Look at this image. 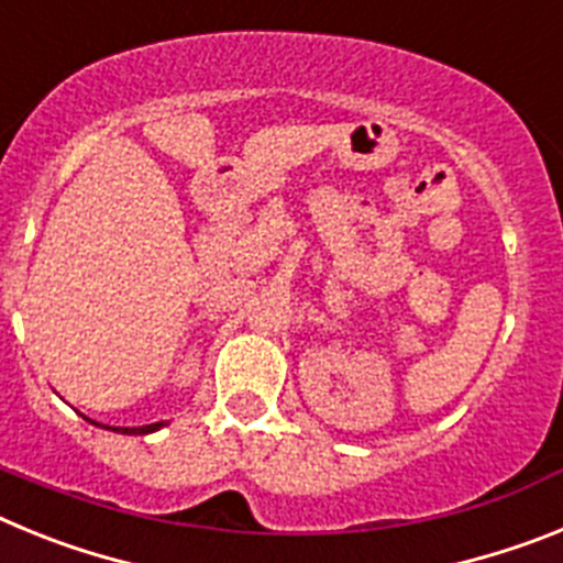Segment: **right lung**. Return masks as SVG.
Returning <instances> with one entry per match:
<instances>
[{
  "label": "right lung",
  "mask_w": 563,
  "mask_h": 563,
  "mask_svg": "<svg viewBox=\"0 0 563 563\" xmlns=\"http://www.w3.org/2000/svg\"><path fill=\"white\" fill-rule=\"evenodd\" d=\"M163 422H152V426H141V429H121V434H152V431L161 429ZM118 431V429H112Z\"/></svg>",
  "instance_id": "add662e5"
}]
</instances>
